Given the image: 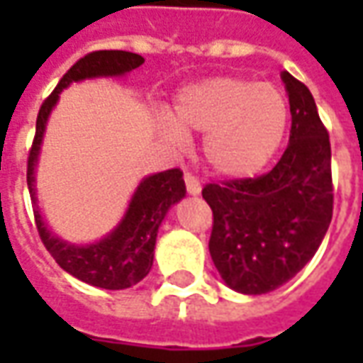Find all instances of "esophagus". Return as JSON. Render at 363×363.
Returning <instances> with one entry per match:
<instances>
[{
  "label": "esophagus",
  "instance_id": "obj_1",
  "mask_svg": "<svg viewBox=\"0 0 363 363\" xmlns=\"http://www.w3.org/2000/svg\"><path fill=\"white\" fill-rule=\"evenodd\" d=\"M184 184H186V190H189V194H192V196L200 194V190H202L200 182L196 181V177H192L190 173L184 174Z\"/></svg>",
  "mask_w": 363,
  "mask_h": 363
}]
</instances>
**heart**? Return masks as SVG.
<instances>
[{
  "instance_id": "heart-1",
  "label": "heart",
  "mask_w": 363,
  "mask_h": 363,
  "mask_svg": "<svg viewBox=\"0 0 363 363\" xmlns=\"http://www.w3.org/2000/svg\"><path fill=\"white\" fill-rule=\"evenodd\" d=\"M161 126L171 142L204 134L208 169L239 181L260 173L276 155L288 128V103L274 85L220 75L182 89Z\"/></svg>"
}]
</instances>
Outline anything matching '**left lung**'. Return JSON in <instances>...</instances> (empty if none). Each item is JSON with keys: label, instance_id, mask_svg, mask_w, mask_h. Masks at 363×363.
<instances>
[{"label": "left lung", "instance_id": "left-lung-1", "mask_svg": "<svg viewBox=\"0 0 363 363\" xmlns=\"http://www.w3.org/2000/svg\"><path fill=\"white\" fill-rule=\"evenodd\" d=\"M291 112L289 143L257 179L206 184L213 213L210 255L229 288L260 296L313 259L333 220L330 142L311 91L281 72Z\"/></svg>", "mask_w": 363, "mask_h": 363}]
</instances>
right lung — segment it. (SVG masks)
I'll return each instance as SVG.
<instances>
[{
  "label": "right lung",
  "mask_w": 363,
  "mask_h": 363,
  "mask_svg": "<svg viewBox=\"0 0 363 363\" xmlns=\"http://www.w3.org/2000/svg\"><path fill=\"white\" fill-rule=\"evenodd\" d=\"M143 64L140 54L124 50H96L91 52L60 79L56 89L46 99L38 111L36 118V134L33 147L28 151L27 184L30 200L35 204V221L38 235L43 239L46 251L66 272L77 280L104 289H126L143 280L153 267V251L161 221L165 220L169 208L181 202L186 194L184 179L181 169H169L163 173L145 177L134 196L128 204L124 218L120 220L111 233L101 241L91 245L67 243L58 235H54L44 223L35 189V169L40 155L44 130L56 106L60 93L69 87L74 82H83L91 77H120Z\"/></svg>",
  "instance_id": "obj_1"
}]
</instances>
